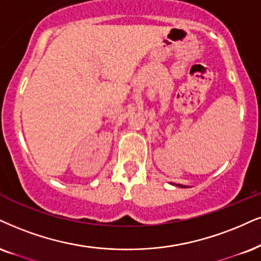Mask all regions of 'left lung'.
Wrapping results in <instances>:
<instances>
[{
	"instance_id": "8db88e82",
	"label": "left lung",
	"mask_w": 261,
	"mask_h": 261,
	"mask_svg": "<svg viewBox=\"0 0 261 261\" xmlns=\"http://www.w3.org/2000/svg\"><path fill=\"white\" fill-rule=\"evenodd\" d=\"M174 185H176V184H174ZM176 186H179V188H188V186H185V185H181V184H178Z\"/></svg>"
}]
</instances>
